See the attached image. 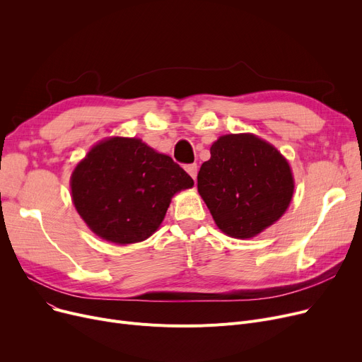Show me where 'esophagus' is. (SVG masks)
Listing matches in <instances>:
<instances>
[{"mask_svg": "<svg viewBox=\"0 0 362 362\" xmlns=\"http://www.w3.org/2000/svg\"><path fill=\"white\" fill-rule=\"evenodd\" d=\"M185 170L187 171L189 176H191L194 180H197V175H198V165L197 164H187V165H185Z\"/></svg>", "mask_w": 362, "mask_h": 362, "instance_id": "esophagus-1", "label": "esophagus"}]
</instances>
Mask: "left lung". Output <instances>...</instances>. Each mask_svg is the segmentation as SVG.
I'll list each match as a JSON object with an SVG mask.
<instances>
[{
  "mask_svg": "<svg viewBox=\"0 0 362 362\" xmlns=\"http://www.w3.org/2000/svg\"><path fill=\"white\" fill-rule=\"evenodd\" d=\"M198 173V192L218 229L248 239L276 223L293 195V176L280 152L251 133L220 136Z\"/></svg>",
  "mask_w": 362,
  "mask_h": 362,
  "instance_id": "left-lung-1",
  "label": "left lung"
}]
</instances>
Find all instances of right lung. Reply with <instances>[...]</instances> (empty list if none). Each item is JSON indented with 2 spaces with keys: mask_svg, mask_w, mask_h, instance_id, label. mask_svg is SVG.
<instances>
[{
  "mask_svg": "<svg viewBox=\"0 0 362 362\" xmlns=\"http://www.w3.org/2000/svg\"><path fill=\"white\" fill-rule=\"evenodd\" d=\"M71 198L79 216L100 238L119 245L154 233L175 194L192 177L168 156L136 138H110L76 165Z\"/></svg>",
  "mask_w": 362,
  "mask_h": 362,
  "instance_id": "1",
  "label": "right lung"
}]
</instances>
